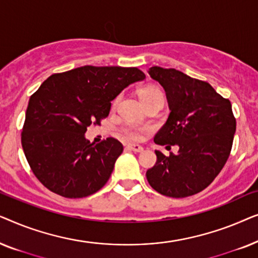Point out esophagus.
Masks as SVG:
<instances>
[{"label": "esophagus", "instance_id": "obj_1", "mask_svg": "<svg viewBox=\"0 0 258 258\" xmlns=\"http://www.w3.org/2000/svg\"><path fill=\"white\" fill-rule=\"evenodd\" d=\"M128 148L130 150L135 151V153H142L143 151V148L140 146V144H135V143H129L128 144Z\"/></svg>", "mask_w": 258, "mask_h": 258}]
</instances>
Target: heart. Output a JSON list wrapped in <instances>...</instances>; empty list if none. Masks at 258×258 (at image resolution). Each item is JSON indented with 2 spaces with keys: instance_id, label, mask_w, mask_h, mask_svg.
<instances>
[{
  "instance_id": "b5f03b06",
  "label": "heart",
  "mask_w": 258,
  "mask_h": 258,
  "mask_svg": "<svg viewBox=\"0 0 258 258\" xmlns=\"http://www.w3.org/2000/svg\"><path fill=\"white\" fill-rule=\"evenodd\" d=\"M139 95L142 102H146L148 100H150V98H154L157 96L163 97V93H162V90L157 86H154V84H148V86L141 88L139 91ZM116 102H117V98L114 101V105L116 104ZM143 132H144L143 128H140V126H136V125H128L123 129V133H124L129 139H133V140H140L143 135Z\"/></svg>"
}]
</instances>
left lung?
Instances as JSON below:
<instances>
[{"instance_id": "8db88e82", "label": "left lung", "mask_w": 258, "mask_h": 258, "mask_svg": "<svg viewBox=\"0 0 258 258\" xmlns=\"http://www.w3.org/2000/svg\"><path fill=\"white\" fill-rule=\"evenodd\" d=\"M148 74L163 87L170 110L154 142L179 149L170 156L155 150L157 161L147 179L164 196L195 195L214 181L230 155L236 132L231 103L209 83L179 70L151 67Z\"/></svg>"}]
</instances>
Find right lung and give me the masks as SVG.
Instances as JSON below:
<instances>
[{
    "instance_id": "obj_1",
    "label": "right lung",
    "mask_w": 258,
    "mask_h": 258,
    "mask_svg": "<svg viewBox=\"0 0 258 258\" xmlns=\"http://www.w3.org/2000/svg\"><path fill=\"white\" fill-rule=\"evenodd\" d=\"M146 75L137 68L84 66L48 77L28 103L22 148L38 181L68 199L93 195L108 182L123 151L109 137L90 143L84 134L109 115L111 101Z\"/></svg>"
}]
</instances>
